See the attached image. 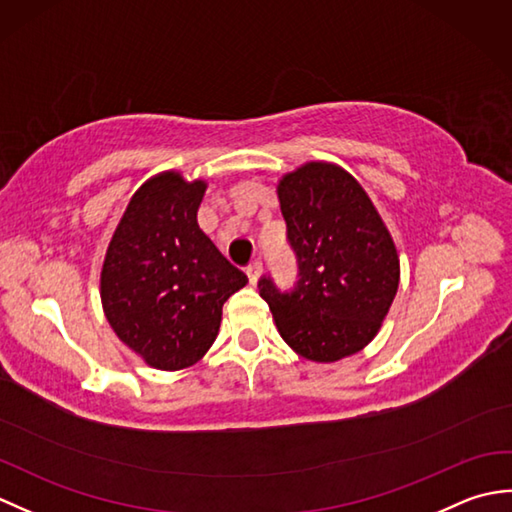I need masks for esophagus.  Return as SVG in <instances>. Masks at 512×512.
Segmentation results:
<instances>
[{"label":"esophagus","mask_w":512,"mask_h":512,"mask_svg":"<svg viewBox=\"0 0 512 512\" xmlns=\"http://www.w3.org/2000/svg\"><path fill=\"white\" fill-rule=\"evenodd\" d=\"M262 270H264V264H262V259H255V262H250V266L246 268V275H248V281L250 284H257V279H259V275H262Z\"/></svg>","instance_id":"obj_1"}]
</instances>
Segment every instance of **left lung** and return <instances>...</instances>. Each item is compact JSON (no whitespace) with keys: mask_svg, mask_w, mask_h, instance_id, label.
Instances as JSON below:
<instances>
[{"mask_svg":"<svg viewBox=\"0 0 512 512\" xmlns=\"http://www.w3.org/2000/svg\"><path fill=\"white\" fill-rule=\"evenodd\" d=\"M286 237L297 257V284L281 290L259 279L277 330L308 361L332 363L374 339L396 297V246L350 173L310 162L277 187Z\"/></svg>","mask_w":512,"mask_h":512,"instance_id":"left-lung-1","label":"left lung"}]
</instances>
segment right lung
Returning a JSON list of instances; mask_svg holds the SVG:
<instances>
[{
    "mask_svg": "<svg viewBox=\"0 0 512 512\" xmlns=\"http://www.w3.org/2000/svg\"><path fill=\"white\" fill-rule=\"evenodd\" d=\"M206 184L160 173L127 204L101 273L105 317L156 369L198 363L213 345L224 301L248 277L198 226Z\"/></svg>",
    "mask_w": 512,
    "mask_h": 512,
    "instance_id": "add662e5",
    "label": "right lung"
}]
</instances>
